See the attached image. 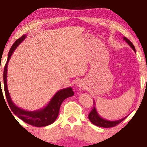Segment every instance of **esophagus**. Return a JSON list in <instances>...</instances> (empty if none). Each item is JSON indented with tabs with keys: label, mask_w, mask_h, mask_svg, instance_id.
I'll use <instances>...</instances> for the list:
<instances>
[{
	"label": "esophagus",
	"mask_w": 147,
	"mask_h": 147,
	"mask_svg": "<svg viewBox=\"0 0 147 147\" xmlns=\"http://www.w3.org/2000/svg\"><path fill=\"white\" fill-rule=\"evenodd\" d=\"M84 85H85V84H84V82L83 80H79L77 83V87H79V88H82V87H84Z\"/></svg>",
	"instance_id": "esophagus-1"
}]
</instances>
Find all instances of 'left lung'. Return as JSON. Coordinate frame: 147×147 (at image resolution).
<instances>
[{
	"label": "left lung",
	"instance_id": "8db88e82",
	"mask_svg": "<svg viewBox=\"0 0 147 147\" xmlns=\"http://www.w3.org/2000/svg\"><path fill=\"white\" fill-rule=\"evenodd\" d=\"M123 40L128 44L131 48L134 50V51L136 53V50H135V47H134V45L131 43V41L127 39V38L124 37L123 38ZM94 105H95V103H94ZM127 117H125L122 118V119H119V120H115V121H109V120H107L104 118H102L101 116L98 114L97 112V109H96L95 106L93 107V109H92V111L90 112V113L89 114V116L88 118L90 119V121L94 125L97 126V127H104V128H109V127H115L116 125L119 124L120 122L123 121Z\"/></svg>",
	"mask_w": 147,
	"mask_h": 147
}]
</instances>
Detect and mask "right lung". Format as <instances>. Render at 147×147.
<instances>
[{
    "label": "right lung",
    "instance_id": "obj_1",
    "mask_svg": "<svg viewBox=\"0 0 147 147\" xmlns=\"http://www.w3.org/2000/svg\"><path fill=\"white\" fill-rule=\"evenodd\" d=\"M26 36L27 35H24L22 37H20L19 39H18L14 42V44L12 45V47H10V50L9 53H8V60H7V63L5 65L3 71L4 90H5V94L7 101H8V105H9L10 109H11V111L13 112L14 115H16L20 119H22L23 121L27 123V124H30V125L38 127H45V126L50 125V124H51L52 123H53L55 121L57 116H58L61 104L63 103V102L64 101L65 99L73 96L74 92L72 91V88L71 87L59 90V91H57L55 93V94L53 96V98L50 100V101L49 102V103L45 107H44L42 109H38V110L27 111L21 109V108L18 107L16 105H15L14 102L11 100V97H10L9 92H8V84H7L8 64L14 50L17 48L18 46L26 39ZM1 90H2L1 89Z\"/></svg>",
    "mask_w": 147,
    "mask_h": 147
}]
</instances>
